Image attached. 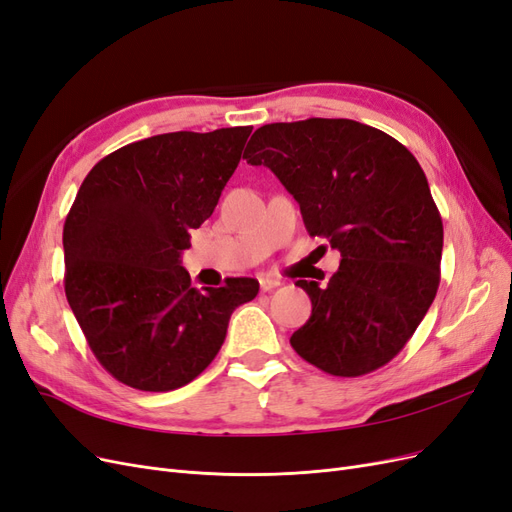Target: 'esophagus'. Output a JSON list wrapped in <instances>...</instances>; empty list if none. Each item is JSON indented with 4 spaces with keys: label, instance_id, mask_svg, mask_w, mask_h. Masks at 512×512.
<instances>
[{
    "label": "esophagus",
    "instance_id": "1",
    "mask_svg": "<svg viewBox=\"0 0 512 512\" xmlns=\"http://www.w3.org/2000/svg\"><path fill=\"white\" fill-rule=\"evenodd\" d=\"M258 284H260L262 292H269V290L280 286V280H277V277H271V275H260L258 277Z\"/></svg>",
    "mask_w": 512,
    "mask_h": 512
}]
</instances>
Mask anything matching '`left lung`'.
<instances>
[{"label":"left lung","instance_id":"8db88e82","mask_svg":"<svg viewBox=\"0 0 512 512\" xmlns=\"http://www.w3.org/2000/svg\"><path fill=\"white\" fill-rule=\"evenodd\" d=\"M294 196L309 237L342 254L327 286L299 280L312 316L290 337L301 359L339 378L404 350L440 286L442 218L412 153L352 119L309 117L258 128L243 153Z\"/></svg>","mask_w":512,"mask_h":512}]
</instances>
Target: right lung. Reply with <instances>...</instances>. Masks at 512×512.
<instances>
[{"mask_svg": "<svg viewBox=\"0 0 512 512\" xmlns=\"http://www.w3.org/2000/svg\"><path fill=\"white\" fill-rule=\"evenodd\" d=\"M252 126L168 132L108 153L64 224V290L98 363L121 384L166 393L203 374L252 277L192 288L181 267L235 173Z\"/></svg>", "mask_w": 512, "mask_h": 512, "instance_id": "right-lung-1", "label": "right lung"}]
</instances>
